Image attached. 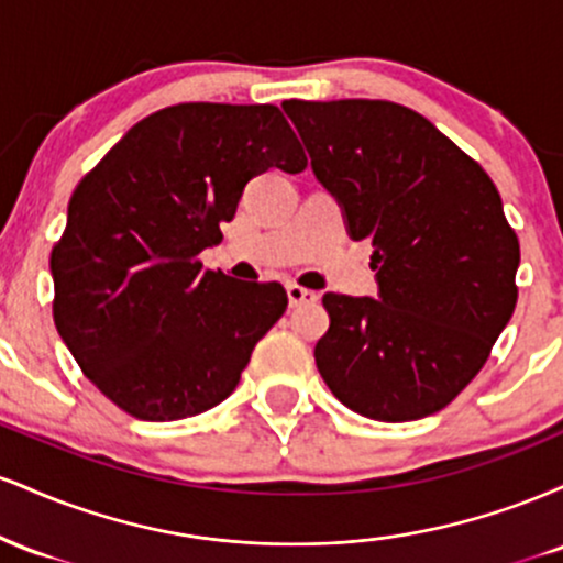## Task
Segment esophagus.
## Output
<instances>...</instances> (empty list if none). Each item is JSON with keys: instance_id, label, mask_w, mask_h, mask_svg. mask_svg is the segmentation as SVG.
I'll use <instances>...</instances> for the list:
<instances>
[{"instance_id": "34e87169", "label": "esophagus", "mask_w": 563, "mask_h": 563, "mask_svg": "<svg viewBox=\"0 0 563 563\" xmlns=\"http://www.w3.org/2000/svg\"><path fill=\"white\" fill-rule=\"evenodd\" d=\"M286 290H288V303H290V307H301V303H314V301H318V294H314V290L296 286V283H290Z\"/></svg>"}]
</instances>
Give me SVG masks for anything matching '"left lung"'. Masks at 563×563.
Segmentation results:
<instances>
[{"mask_svg": "<svg viewBox=\"0 0 563 563\" xmlns=\"http://www.w3.org/2000/svg\"><path fill=\"white\" fill-rule=\"evenodd\" d=\"M314 177L371 238L378 299L325 294L314 346L349 410L402 423L439 412L487 363L519 299V238L489 174L389 100H286Z\"/></svg>", "mask_w": 563, "mask_h": 563, "instance_id": "obj_1", "label": "left lung"}]
</instances>
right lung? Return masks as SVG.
<instances>
[{"label": "right lung", "mask_w": 563, "mask_h": 563, "mask_svg": "<svg viewBox=\"0 0 563 563\" xmlns=\"http://www.w3.org/2000/svg\"><path fill=\"white\" fill-rule=\"evenodd\" d=\"M307 156L277 106L179 102L142 119L84 174L53 245V318L81 373L140 421L228 399L288 307L280 283L203 269L251 177Z\"/></svg>", "instance_id": "obj_1"}]
</instances>
